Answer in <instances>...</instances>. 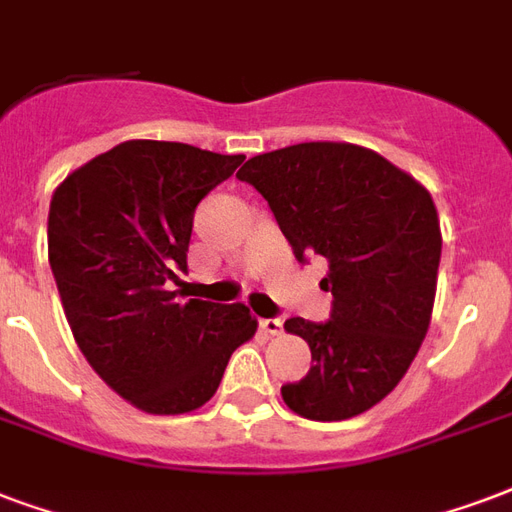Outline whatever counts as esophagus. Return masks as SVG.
I'll use <instances>...</instances> for the list:
<instances>
[{"label":"esophagus","instance_id":"1","mask_svg":"<svg viewBox=\"0 0 512 512\" xmlns=\"http://www.w3.org/2000/svg\"><path fill=\"white\" fill-rule=\"evenodd\" d=\"M259 326H261V332L280 334L283 332V318H261Z\"/></svg>","mask_w":512,"mask_h":512}]
</instances>
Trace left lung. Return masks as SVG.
Returning a JSON list of instances; mask_svg holds the SVG:
<instances>
[{
	"instance_id": "1",
	"label": "left lung",
	"mask_w": 512,
	"mask_h": 512,
	"mask_svg": "<svg viewBox=\"0 0 512 512\" xmlns=\"http://www.w3.org/2000/svg\"><path fill=\"white\" fill-rule=\"evenodd\" d=\"M237 178L267 199L297 261H329V318L286 321L315 364L280 388L283 402L310 421L359 416L397 388L429 329L443 251L429 191L348 142L261 153Z\"/></svg>"
}]
</instances>
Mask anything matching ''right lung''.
I'll use <instances>...</instances> for the list:
<instances>
[{
	"label": "right lung",
	"mask_w": 512,
	"mask_h": 512,
	"mask_svg": "<svg viewBox=\"0 0 512 512\" xmlns=\"http://www.w3.org/2000/svg\"><path fill=\"white\" fill-rule=\"evenodd\" d=\"M242 159L129 140L75 169L51 199L48 256L69 329L96 375L145 413L205 405L256 332L245 305H180L197 205Z\"/></svg>",
	"instance_id": "obj_1"
}]
</instances>
